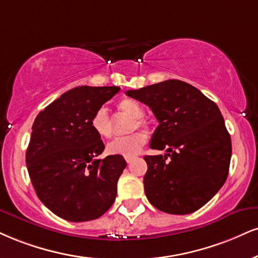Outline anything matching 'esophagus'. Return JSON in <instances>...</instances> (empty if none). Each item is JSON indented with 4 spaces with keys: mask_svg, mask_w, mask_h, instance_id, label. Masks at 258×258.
<instances>
[{
    "mask_svg": "<svg viewBox=\"0 0 258 258\" xmlns=\"http://www.w3.org/2000/svg\"><path fill=\"white\" fill-rule=\"evenodd\" d=\"M135 159H136V157H126L125 160H126V162H127V163H131L132 161L135 160Z\"/></svg>",
    "mask_w": 258,
    "mask_h": 258,
    "instance_id": "obj_1",
    "label": "esophagus"
}]
</instances>
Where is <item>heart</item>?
<instances>
[{"label": "heart", "mask_w": 258, "mask_h": 258, "mask_svg": "<svg viewBox=\"0 0 258 258\" xmlns=\"http://www.w3.org/2000/svg\"><path fill=\"white\" fill-rule=\"evenodd\" d=\"M120 111L133 117L130 131H135L138 128H145L147 122L143 119L144 116V108L138 101L133 98H123L117 104ZM90 126L92 131L98 136L99 138H109L111 136V123L108 116L107 110L104 108H99L95 111L90 120ZM147 142V136L142 132H136L126 137H119L114 139L107 145V153L113 156L122 157H135L139 154L142 148Z\"/></svg>", "instance_id": "heart-1"}]
</instances>
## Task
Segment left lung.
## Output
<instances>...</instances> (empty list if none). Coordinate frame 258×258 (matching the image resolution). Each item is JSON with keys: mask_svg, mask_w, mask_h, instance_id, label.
Returning <instances> with one entry per match:
<instances>
[{"mask_svg": "<svg viewBox=\"0 0 258 258\" xmlns=\"http://www.w3.org/2000/svg\"><path fill=\"white\" fill-rule=\"evenodd\" d=\"M126 95L151 108L159 121L145 156L144 191L161 212L191 214L215 196L228 175L231 136L219 107L200 90L170 79Z\"/></svg>", "mask_w": 258, "mask_h": 258, "instance_id": "left-lung-1", "label": "left lung"}]
</instances>
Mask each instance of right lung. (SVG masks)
Returning a JSON list of instances; mask_svg holds the SVG:
<instances>
[{
  "label": "right lung",
  "mask_w": 258,
  "mask_h": 258,
  "mask_svg": "<svg viewBox=\"0 0 258 258\" xmlns=\"http://www.w3.org/2000/svg\"><path fill=\"white\" fill-rule=\"evenodd\" d=\"M119 91L117 86H78L35 119L26 151L27 170L37 196L58 218L91 221L115 201L126 161L113 155L96 159L104 144L90 120Z\"/></svg>",
  "instance_id": "obj_1"
}]
</instances>
